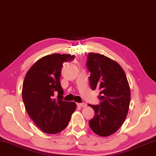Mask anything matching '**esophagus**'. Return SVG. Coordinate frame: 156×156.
I'll list each match as a JSON object with an SVG mask.
<instances>
[{
	"label": "esophagus",
	"mask_w": 156,
	"mask_h": 156,
	"mask_svg": "<svg viewBox=\"0 0 156 156\" xmlns=\"http://www.w3.org/2000/svg\"><path fill=\"white\" fill-rule=\"evenodd\" d=\"M77 105L79 107H86L87 106V104L85 103H78Z\"/></svg>",
	"instance_id": "obj_1"
}]
</instances>
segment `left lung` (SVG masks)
Wrapping results in <instances>:
<instances>
[{
  "mask_svg": "<svg viewBox=\"0 0 156 156\" xmlns=\"http://www.w3.org/2000/svg\"><path fill=\"white\" fill-rule=\"evenodd\" d=\"M87 66L93 90H100V105L93 108L95 116L89 121L92 131L100 136L114 134L125 121L131 93L126 73L117 62L98 53H89Z\"/></svg>",
  "mask_w": 156,
  "mask_h": 156,
  "instance_id": "8db88e82",
  "label": "left lung"
}]
</instances>
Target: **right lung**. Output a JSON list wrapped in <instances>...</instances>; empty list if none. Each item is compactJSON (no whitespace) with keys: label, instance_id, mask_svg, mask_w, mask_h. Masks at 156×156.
I'll use <instances>...</instances> for the list:
<instances>
[{"label":"right lung","instance_id":"right-lung-1","mask_svg":"<svg viewBox=\"0 0 156 156\" xmlns=\"http://www.w3.org/2000/svg\"><path fill=\"white\" fill-rule=\"evenodd\" d=\"M74 55H52L36 61L28 71L22 86V99L28 115L39 129L47 134H56L68 125L76 108L73 101L61 100L63 90L60 76L64 62ZM58 94L56 98H54Z\"/></svg>","mask_w":156,"mask_h":156}]
</instances>
